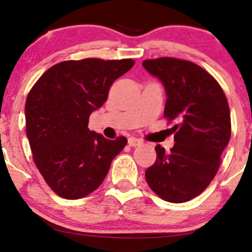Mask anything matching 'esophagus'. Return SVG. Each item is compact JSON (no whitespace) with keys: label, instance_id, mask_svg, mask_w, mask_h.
<instances>
[{"label":"esophagus","instance_id":"obj_1","mask_svg":"<svg viewBox=\"0 0 252 252\" xmlns=\"http://www.w3.org/2000/svg\"><path fill=\"white\" fill-rule=\"evenodd\" d=\"M128 144L130 147H137V146H140V144H142V141L136 139V137H129Z\"/></svg>","mask_w":252,"mask_h":252}]
</instances>
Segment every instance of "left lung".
<instances>
[{
	"label": "left lung",
	"instance_id": "left-lung-1",
	"mask_svg": "<svg viewBox=\"0 0 252 252\" xmlns=\"http://www.w3.org/2000/svg\"><path fill=\"white\" fill-rule=\"evenodd\" d=\"M142 65L164 85V117L179 122L172 128L171 153L157 144L156 161L146 171V180L164 201H190L213 180L229 142L228 102L216 79L192 62L161 57Z\"/></svg>",
	"mask_w": 252,
	"mask_h": 252
}]
</instances>
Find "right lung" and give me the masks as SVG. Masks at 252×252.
Here are the masks:
<instances>
[{
    "instance_id": "1",
    "label": "right lung",
    "mask_w": 252,
    "mask_h": 252,
    "mask_svg": "<svg viewBox=\"0 0 252 252\" xmlns=\"http://www.w3.org/2000/svg\"><path fill=\"white\" fill-rule=\"evenodd\" d=\"M133 60L65 61L41 75L26 98V135L33 160L61 197L78 199L97 189L125 136L105 139L89 130V116L108 99L113 81Z\"/></svg>"
}]
</instances>
